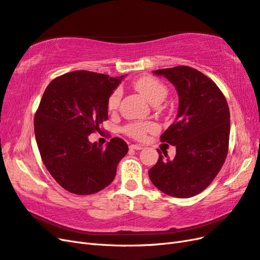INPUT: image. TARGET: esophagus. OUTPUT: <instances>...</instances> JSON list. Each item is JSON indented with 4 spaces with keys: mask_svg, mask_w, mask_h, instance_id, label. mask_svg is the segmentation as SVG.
<instances>
[{
    "mask_svg": "<svg viewBox=\"0 0 260 260\" xmlns=\"http://www.w3.org/2000/svg\"><path fill=\"white\" fill-rule=\"evenodd\" d=\"M129 147H130V150H142L143 149L142 145H140V144H131Z\"/></svg>",
    "mask_w": 260,
    "mask_h": 260,
    "instance_id": "34e87169",
    "label": "esophagus"
}]
</instances>
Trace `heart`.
<instances>
[{
  "label": "heart",
  "instance_id": "heart-1",
  "mask_svg": "<svg viewBox=\"0 0 260 260\" xmlns=\"http://www.w3.org/2000/svg\"><path fill=\"white\" fill-rule=\"evenodd\" d=\"M133 86L142 93L152 104H158L166 97L168 89L164 83L158 81L153 76H142L138 79ZM122 90L120 87L115 88L107 100V106L110 110H114L119 106L121 101ZM157 129L156 124L151 121H135L130 122L123 127V132L132 139L142 140L149 132L155 131Z\"/></svg>",
  "mask_w": 260,
  "mask_h": 260
}]
</instances>
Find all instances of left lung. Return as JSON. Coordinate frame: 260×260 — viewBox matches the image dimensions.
<instances>
[{"mask_svg":"<svg viewBox=\"0 0 260 260\" xmlns=\"http://www.w3.org/2000/svg\"><path fill=\"white\" fill-rule=\"evenodd\" d=\"M154 73L174 84L179 107L176 120L160 136V141L176 146V155L166 159L158 150V160L149 176L153 185L168 196L193 197L211 184L225 162L229 105L216 84L198 70L179 66Z\"/></svg>","mask_w":260,"mask_h":260,"instance_id":"left-lung-1","label":"left lung"}]
</instances>
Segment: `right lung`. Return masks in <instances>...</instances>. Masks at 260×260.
I'll use <instances>...</instances> for the list:
<instances>
[{"label": "right lung", "mask_w": 260, "mask_h": 260, "mask_svg": "<svg viewBox=\"0 0 260 260\" xmlns=\"http://www.w3.org/2000/svg\"><path fill=\"white\" fill-rule=\"evenodd\" d=\"M122 76L74 71L50 82L35 114V136L48 172L66 190L92 194L107 187L128 144L113 138L106 147L90 143L108 119L107 100Z\"/></svg>", "instance_id": "right-lung-1"}]
</instances>
